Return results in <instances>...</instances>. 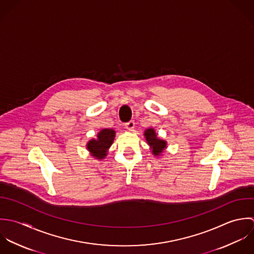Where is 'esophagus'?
<instances>
[{
  "label": "esophagus",
  "instance_id": "34e87169",
  "mask_svg": "<svg viewBox=\"0 0 254 254\" xmlns=\"http://www.w3.org/2000/svg\"><path fill=\"white\" fill-rule=\"evenodd\" d=\"M134 126H135V123H134L133 121H130V122H128V123L126 124V128L128 129V130H133Z\"/></svg>",
  "mask_w": 254,
  "mask_h": 254
}]
</instances>
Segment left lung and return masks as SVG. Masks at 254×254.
Instances as JSON below:
<instances>
[{"instance_id": "1", "label": "left lung", "mask_w": 254, "mask_h": 254, "mask_svg": "<svg viewBox=\"0 0 254 254\" xmlns=\"http://www.w3.org/2000/svg\"><path fill=\"white\" fill-rule=\"evenodd\" d=\"M144 136L146 138L148 145L150 146V148L152 150L153 155H155L156 157L160 156L165 150V148L167 147V141L158 138L157 133L154 128L146 129L144 131Z\"/></svg>"}]
</instances>
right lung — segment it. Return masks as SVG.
<instances>
[{
    "instance_id": "right-lung-1",
    "label": "right lung",
    "mask_w": 254,
    "mask_h": 254,
    "mask_svg": "<svg viewBox=\"0 0 254 254\" xmlns=\"http://www.w3.org/2000/svg\"><path fill=\"white\" fill-rule=\"evenodd\" d=\"M116 131L113 128H103L98 134L96 139L88 141L86 148L93 157L98 160H102L107 156V152L115 139Z\"/></svg>"
}]
</instances>
